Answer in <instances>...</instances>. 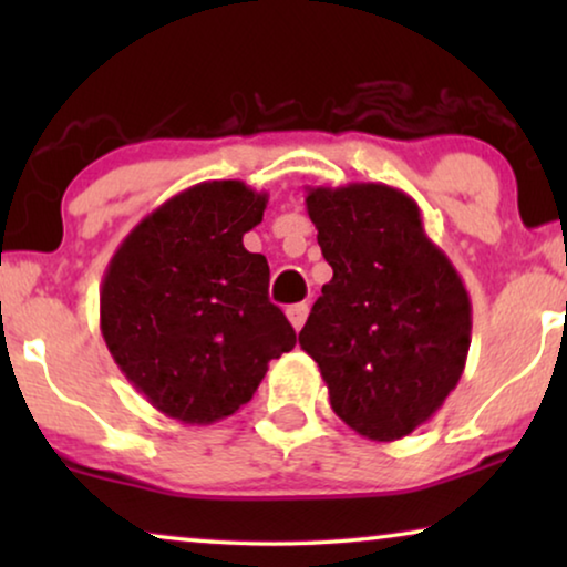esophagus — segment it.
I'll use <instances>...</instances> for the list:
<instances>
[{"mask_svg": "<svg viewBox=\"0 0 567 567\" xmlns=\"http://www.w3.org/2000/svg\"><path fill=\"white\" fill-rule=\"evenodd\" d=\"M286 315H289V322L293 324V330H301L307 322L309 305H291L289 309H286Z\"/></svg>", "mask_w": 567, "mask_h": 567, "instance_id": "obj_1", "label": "esophagus"}]
</instances>
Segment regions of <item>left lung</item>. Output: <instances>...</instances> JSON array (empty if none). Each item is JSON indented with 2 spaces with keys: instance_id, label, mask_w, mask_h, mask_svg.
Segmentation results:
<instances>
[{
  "instance_id": "8db88e82",
  "label": "left lung",
  "mask_w": 567,
  "mask_h": 567,
  "mask_svg": "<svg viewBox=\"0 0 567 567\" xmlns=\"http://www.w3.org/2000/svg\"><path fill=\"white\" fill-rule=\"evenodd\" d=\"M307 212L332 278L299 346L320 367L340 421L371 441H398L460 382L467 289L408 193L382 183L307 188Z\"/></svg>"
}]
</instances>
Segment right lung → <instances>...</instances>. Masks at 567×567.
<instances>
[{
  "instance_id": "right-lung-1",
  "label": "right lung",
  "mask_w": 567,
  "mask_h": 567,
  "mask_svg": "<svg viewBox=\"0 0 567 567\" xmlns=\"http://www.w3.org/2000/svg\"><path fill=\"white\" fill-rule=\"evenodd\" d=\"M268 196L239 181L177 193L107 262L100 330L113 361L159 413L208 425L252 400L297 332L268 299V260L247 252Z\"/></svg>"
}]
</instances>
